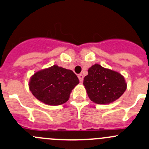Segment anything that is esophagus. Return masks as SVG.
<instances>
[{"instance_id": "esophagus-1", "label": "esophagus", "mask_w": 149, "mask_h": 149, "mask_svg": "<svg viewBox=\"0 0 149 149\" xmlns=\"http://www.w3.org/2000/svg\"><path fill=\"white\" fill-rule=\"evenodd\" d=\"M78 77H79V81H80V82H83L84 81V76L82 74H79V76H78Z\"/></svg>"}]
</instances>
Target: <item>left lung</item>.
Returning a JSON list of instances; mask_svg holds the SVG:
<instances>
[{"instance_id": "1", "label": "left lung", "mask_w": 149, "mask_h": 149, "mask_svg": "<svg viewBox=\"0 0 149 149\" xmlns=\"http://www.w3.org/2000/svg\"><path fill=\"white\" fill-rule=\"evenodd\" d=\"M83 84L89 99L97 104H108L116 100L127 89L122 75L98 64L89 68Z\"/></svg>"}]
</instances>
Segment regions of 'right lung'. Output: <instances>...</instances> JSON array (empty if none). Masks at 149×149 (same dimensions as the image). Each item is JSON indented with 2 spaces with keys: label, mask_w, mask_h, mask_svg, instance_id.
<instances>
[{
  "label": "right lung",
  "mask_w": 149,
  "mask_h": 149,
  "mask_svg": "<svg viewBox=\"0 0 149 149\" xmlns=\"http://www.w3.org/2000/svg\"><path fill=\"white\" fill-rule=\"evenodd\" d=\"M79 80L71 70L54 65L34 73L29 88L38 100L47 105H59L68 100L71 91Z\"/></svg>",
  "instance_id": "add662e5"
}]
</instances>
